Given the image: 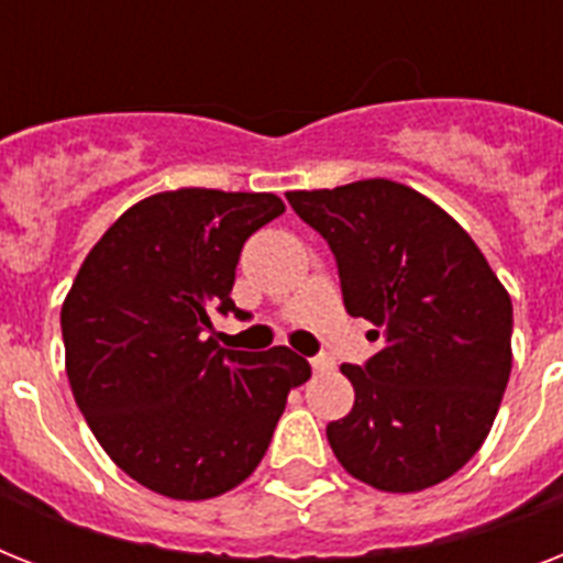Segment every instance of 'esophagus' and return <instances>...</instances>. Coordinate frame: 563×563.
Instances as JSON below:
<instances>
[{
    "label": "esophagus",
    "instance_id": "34e87169",
    "mask_svg": "<svg viewBox=\"0 0 563 563\" xmlns=\"http://www.w3.org/2000/svg\"><path fill=\"white\" fill-rule=\"evenodd\" d=\"M310 368H313L316 374H322V371L331 368V360H328V356H313V360H310Z\"/></svg>",
    "mask_w": 563,
    "mask_h": 563
}]
</instances>
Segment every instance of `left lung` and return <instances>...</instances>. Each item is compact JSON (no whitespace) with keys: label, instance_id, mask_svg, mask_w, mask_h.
<instances>
[{"label":"left lung","instance_id":"8db88e82","mask_svg":"<svg viewBox=\"0 0 563 563\" xmlns=\"http://www.w3.org/2000/svg\"><path fill=\"white\" fill-rule=\"evenodd\" d=\"M336 258L342 301L383 339L342 365L354 408L328 422L347 475L420 492L463 468L489 434L512 371V299L468 232L385 178L287 192Z\"/></svg>","mask_w":563,"mask_h":563}]
</instances>
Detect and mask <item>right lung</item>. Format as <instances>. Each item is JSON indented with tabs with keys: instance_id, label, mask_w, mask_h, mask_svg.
<instances>
[{
	"instance_id": "obj_1",
	"label": "right lung",
	"mask_w": 563,
	"mask_h": 563,
	"mask_svg": "<svg viewBox=\"0 0 563 563\" xmlns=\"http://www.w3.org/2000/svg\"><path fill=\"white\" fill-rule=\"evenodd\" d=\"M285 212L271 192L175 189L134 203L86 255L59 324L82 417L125 475L175 500L253 475L305 356L230 351L212 316H247L230 290L241 247Z\"/></svg>"
}]
</instances>
